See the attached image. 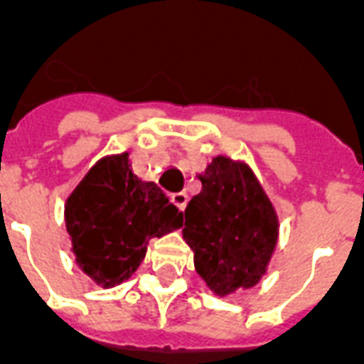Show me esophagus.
<instances>
[{
  "label": "esophagus",
  "instance_id": "obj_1",
  "mask_svg": "<svg viewBox=\"0 0 364 364\" xmlns=\"http://www.w3.org/2000/svg\"><path fill=\"white\" fill-rule=\"evenodd\" d=\"M187 200H189V195L187 193H173L171 195V203H173L179 210H185V206H187Z\"/></svg>",
  "mask_w": 364,
  "mask_h": 364
}]
</instances>
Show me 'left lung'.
<instances>
[{"label": "left lung", "instance_id": "obj_1", "mask_svg": "<svg viewBox=\"0 0 364 364\" xmlns=\"http://www.w3.org/2000/svg\"><path fill=\"white\" fill-rule=\"evenodd\" d=\"M203 189L185 208L183 240L195 269L218 296L252 289L267 273L279 218L247 164L216 158L198 175Z\"/></svg>", "mask_w": 364, "mask_h": 364}]
</instances>
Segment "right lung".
Masks as SVG:
<instances>
[{"mask_svg":"<svg viewBox=\"0 0 364 364\" xmlns=\"http://www.w3.org/2000/svg\"><path fill=\"white\" fill-rule=\"evenodd\" d=\"M64 218L75 263L103 289L134 273L151 237L183 226L166 193L132 173L128 151L91 167L68 197Z\"/></svg>","mask_w":364,"mask_h":364,"instance_id":"obj_1","label":"right lung"}]
</instances>
